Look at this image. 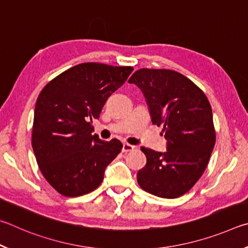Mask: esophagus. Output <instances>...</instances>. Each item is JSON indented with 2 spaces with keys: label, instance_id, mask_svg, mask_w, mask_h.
<instances>
[{
  "label": "esophagus",
  "instance_id": "1",
  "mask_svg": "<svg viewBox=\"0 0 248 248\" xmlns=\"http://www.w3.org/2000/svg\"><path fill=\"white\" fill-rule=\"evenodd\" d=\"M134 149H135V146L129 145V144H126V142H125V144H123V148H122V151L126 154V153H131V151H133Z\"/></svg>",
  "mask_w": 248,
  "mask_h": 248
}]
</instances>
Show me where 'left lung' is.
I'll return each mask as SVG.
<instances>
[{"label": "left lung", "instance_id": "8db88e82", "mask_svg": "<svg viewBox=\"0 0 248 248\" xmlns=\"http://www.w3.org/2000/svg\"><path fill=\"white\" fill-rule=\"evenodd\" d=\"M141 90L151 122L163 126L166 153L141 147L146 166L140 187L161 198H177L201 179L216 144L211 106L203 91L171 69L141 68L128 80Z\"/></svg>", "mask_w": 248, "mask_h": 248}]
</instances>
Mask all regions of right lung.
I'll return each mask as SVG.
<instances>
[{"instance_id":"right-lung-1","label":"right lung","mask_w":248,"mask_h":248,"mask_svg":"<svg viewBox=\"0 0 248 248\" xmlns=\"http://www.w3.org/2000/svg\"><path fill=\"white\" fill-rule=\"evenodd\" d=\"M131 66L82 63L52 79L34 108L32 149L39 169L52 187L66 197L93 192L123 145L93 135L108 98L124 84Z\"/></svg>"}]
</instances>
